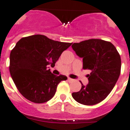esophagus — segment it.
Masks as SVG:
<instances>
[{
	"instance_id": "1",
	"label": "esophagus",
	"mask_w": 130,
	"mask_h": 130,
	"mask_svg": "<svg viewBox=\"0 0 130 130\" xmlns=\"http://www.w3.org/2000/svg\"><path fill=\"white\" fill-rule=\"evenodd\" d=\"M68 80L69 81V82H74V79H73L70 78V77H68Z\"/></svg>"
}]
</instances>
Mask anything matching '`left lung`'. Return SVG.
I'll return each mask as SVG.
<instances>
[{"label":"left lung","mask_w":130,"mask_h":130,"mask_svg":"<svg viewBox=\"0 0 130 130\" xmlns=\"http://www.w3.org/2000/svg\"><path fill=\"white\" fill-rule=\"evenodd\" d=\"M77 56L83 58V68L89 70V84H82L72 97L84 105H94L105 99L115 87L120 74L121 58L110 42L91 39L72 45ZM82 84V83H81Z\"/></svg>","instance_id":"1"}]
</instances>
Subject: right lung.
Segmentation results:
<instances>
[{"instance_id": "1", "label": "right lung", "mask_w": 130, "mask_h": 130, "mask_svg": "<svg viewBox=\"0 0 130 130\" xmlns=\"http://www.w3.org/2000/svg\"><path fill=\"white\" fill-rule=\"evenodd\" d=\"M72 43L54 41L43 35L25 37L17 42L10 55V73L15 86L25 99L35 103L54 97L64 75L57 76L48 69L54 66L61 54Z\"/></svg>"}]
</instances>
